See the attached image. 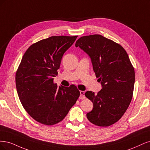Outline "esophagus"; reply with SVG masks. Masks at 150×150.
I'll return each instance as SVG.
<instances>
[{"label":"esophagus","mask_w":150,"mask_h":150,"mask_svg":"<svg viewBox=\"0 0 150 150\" xmlns=\"http://www.w3.org/2000/svg\"><path fill=\"white\" fill-rule=\"evenodd\" d=\"M80 97L79 98L81 100H83L85 98V92L83 91H80Z\"/></svg>","instance_id":"34e87169"}]
</instances>
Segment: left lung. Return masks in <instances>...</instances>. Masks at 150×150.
<instances>
[{"mask_svg": "<svg viewBox=\"0 0 150 150\" xmlns=\"http://www.w3.org/2000/svg\"><path fill=\"white\" fill-rule=\"evenodd\" d=\"M79 47L91 60L93 71L102 85L97 95L87 91L93 110L86 114L90 122L99 127H109L122 117L133 97L135 74L124 48L101 35L81 37Z\"/></svg>", "mask_w": 150, "mask_h": 150, "instance_id": "1", "label": "left lung"}]
</instances>
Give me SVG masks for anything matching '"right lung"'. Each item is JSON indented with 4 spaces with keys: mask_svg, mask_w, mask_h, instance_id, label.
<instances>
[{
    "mask_svg": "<svg viewBox=\"0 0 150 150\" xmlns=\"http://www.w3.org/2000/svg\"><path fill=\"white\" fill-rule=\"evenodd\" d=\"M77 36H52L33 43L24 54L16 75L18 96L23 108L37 122H61L80 96L76 86L54 83L63 55Z\"/></svg>",
    "mask_w": 150,
    "mask_h": 150,
    "instance_id": "1",
    "label": "right lung"
}]
</instances>
